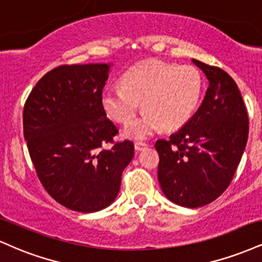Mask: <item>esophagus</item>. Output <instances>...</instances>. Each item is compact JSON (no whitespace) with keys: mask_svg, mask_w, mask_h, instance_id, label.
I'll return each instance as SVG.
<instances>
[{"mask_svg":"<svg viewBox=\"0 0 262 262\" xmlns=\"http://www.w3.org/2000/svg\"><path fill=\"white\" fill-rule=\"evenodd\" d=\"M146 148H148V144L143 143V141H135L134 143V149L137 150V151H143V150Z\"/></svg>","mask_w":262,"mask_h":262,"instance_id":"34e87169","label":"esophagus"}]
</instances>
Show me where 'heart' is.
Masks as SVG:
<instances>
[{
    "label": "heart",
    "mask_w": 262,
    "mask_h": 262,
    "mask_svg": "<svg viewBox=\"0 0 262 262\" xmlns=\"http://www.w3.org/2000/svg\"><path fill=\"white\" fill-rule=\"evenodd\" d=\"M202 91V76L194 66L146 61L125 71L122 87L104 90L102 106L111 118L127 124L141 101L146 112L130 121L123 134L145 139L161 127L172 130L186 124L198 107Z\"/></svg>",
    "instance_id": "obj_1"
}]
</instances>
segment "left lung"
I'll return each mask as SVG.
<instances>
[{"label":"left lung","instance_id":"left-lung-1","mask_svg":"<svg viewBox=\"0 0 262 262\" xmlns=\"http://www.w3.org/2000/svg\"><path fill=\"white\" fill-rule=\"evenodd\" d=\"M209 86L202 104L169 140L159 139L158 177L171 202L197 208L227 189L249 135V117L235 81L217 66L192 59Z\"/></svg>","mask_w":262,"mask_h":262}]
</instances>
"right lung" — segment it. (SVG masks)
<instances>
[{"label": "right lung", "instance_id": "add662e5", "mask_svg": "<svg viewBox=\"0 0 262 262\" xmlns=\"http://www.w3.org/2000/svg\"><path fill=\"white\" fill-rule=\"evenodd\" d=\"M111 64L61 65L45 74L23 111V133L37 175L48 193L69 209L106 208L121 187L122 172L134 156L102 106Z\"/></svg>", "mask_w": 262, "mask_h": 262}]
</instances>
